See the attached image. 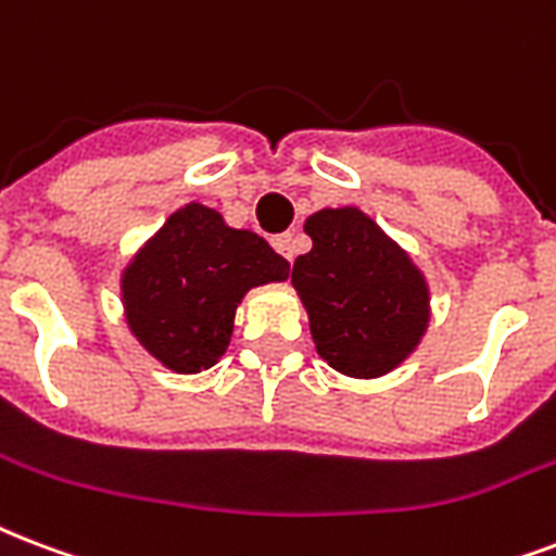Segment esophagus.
Instances as JSON below:
<instances>
[{
    "mask_svg": "<svg viewBox=\"0 0 556 556\" xmlns=\"http://www.w3.org/2000/svg\"><path fill=\"white\" fill-rule=\"evenodd\" d=\"M270 244H274V250H277L282 260L291 262L296 256L294 232H279V236H274V239H270Z\"/></svg>",
    "mask_w": 556,
    "mask_h": 556,
    "instance_id": "esophagus-1",
    "label": "esophagus"
}]
</instances>
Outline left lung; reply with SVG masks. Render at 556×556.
Here are the masks:
<instances>
[{"label":"left lung","mask_w":556,"mask_h":556,"mask_svg":"<svg viewBox=\"0 0 556 556\" xmlns=\"http://www.w3.org/2000/svg\"><path fill=\"white\" fill-rule=\"evenodd\" d=\"M312 250L291 286L303 300L317 355L353 379L396 370L422 341L431 294L408 253L358 206L308 215Z\"/></svg>","instance_id":"obj_1"}]
</instances>
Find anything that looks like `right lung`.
<instances>
[{
  "label": "right lung",
  "instance_id": "obj_1",
  "mask_svg": "<svg viewBox=\"0 0 556 556\" xmlns=\"http://www.w3.org/2000/svg\"><path fill=\"white\" fill-rule=\"evenodd\" d=\"M286 279L288 262L268 241L192 201L172 212L122 270L127 329L168 370H210L230 346L244 294Z\"/></svg>",
  "mask_w": 556,
  "mask_h": 556
}]
</instances>
